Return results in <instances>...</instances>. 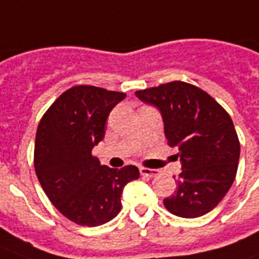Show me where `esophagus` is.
<instances>
[{
	"mask_svg": "<svg viewBox=\"0 0 259 259\" xmlns=\"http://www.w3.org/2000/svg\"><path fill=\"white\" fill-rule=\"evenodd\" d=\"M139 170H140V174H142V176H144V177H150V178L157 177L158 173H159L158 170L148 169V167H140Z\"/></svg>",
	"mask_w": 259,
	"mask_h": 259,
	"instance_id": "esophagus-1",
	"label": "esophagus"
}]
</instances>
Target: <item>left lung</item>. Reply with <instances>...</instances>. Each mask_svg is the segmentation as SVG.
<instances>
[{"label":"left lung","instance_id":"8db88e82","mask_svg":"<svg viewBox=\"0 0 259 259\" xmlns=\"http://www.w3.org/2000/svg\"><path fill=\"white\" fill-rule=\"evenodd\" d=\"M135 94L161 111L167 144L178 148L182 171L174 194L163 200L166 209L189 219L212 211L231 188L239 162V139L230 115L206 92L182 81Z\"/></svg>","mask_w":259,"mask_h":259}]
</instances>
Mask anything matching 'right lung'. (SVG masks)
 <instances>
[{"label":"right lung","instance_id":"right-lung-1","mask_svg":"<svg viewBox=\"0 0 259 259\" xmlns=\"http://www.w3.org/2000/svg\"><path fill=\"white\" fill-rule=\"evenodd\" d=\"M125 93L78 85L44 113L36 131L33 165L50 201L74 223L96 227L121 209L124 186L139 178L136 166L100 165L92 150L105 135V121Z\"/></svg>","mask_w":259,"mask_h":259}]
</instances>
